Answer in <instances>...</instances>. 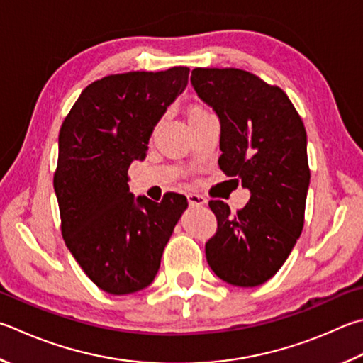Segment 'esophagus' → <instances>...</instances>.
Instances as JSON below:
<instances>
[{"label":"esophagus","mask_w":363,"mask_h":363,"mask_svg":"<svg viewBox=\"0 0 363 363\" xmlns=\"http://www.w3.org/2000/svg\"><path fill=\"white\" fill-rule=\"evenodd\" d=\"M187 200L190 206H203V204H206V199L200 194H189Z\"/></svg>","instance_id":"34e87169"}]
</instances>
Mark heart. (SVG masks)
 Listing matches in <instances>:
<instances>
[{
	"label": "heart",
	"mask_w": 363,
	"mask_h": 363,
	"mask_svg": "<svg viewBox=\"0 0 363 363\" xmlns=\"http://www.w3.org/2000/svg\"><path fill=\"white\" fill-rule=\"evenodd\" d=\"M204 113H208L206 108H203V106H194V108H190V111H189V117H194V116H199V114H204Z\"/></svg>",
	"instance_id": "b5f03b06"
}]
</instances>
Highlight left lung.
Wrapping results in <instances>:
<instances>
[{
  "label": "left lung",
  "instance_id": "obj_1",
  "mask_svg": "<svg viewBox=\"0 0 363 363\" xmlns=\"http://www.w3.org/2000/svg\"><path fill=\"white\" fill-rule=\"evenodd\" d=\"M190 81L220 118V169L250 190L235 214L209 201L217 230L206 242L208 263L228 284L260 286L287 260L305 223V125L284 90L249 71L195 68Z\"/></svg>",
  "mask_w": 363,
  "mask_h": 363
}]
</instances>
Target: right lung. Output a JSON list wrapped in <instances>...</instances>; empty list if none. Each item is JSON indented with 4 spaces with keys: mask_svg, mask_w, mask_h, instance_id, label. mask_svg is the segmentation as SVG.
<instances>
[{
    "mask_svg": "<svg viewBox=\"0 0 363 363\" xmlns=\"http://www.w3.org/2000/svg\"><path fill=\"white\" fill-rule=\"evenodd\" d=\"M187 67L109 74L82 90L62 123L54 189L62 235L101 291L127 295L154 281L163 249L187 199L135 201L131 162L143 160L150 133L189 81Z\"/></svg>",
    "mask_w": 363,
    "mask_h": 363,
    "instance_id": "add662e5",
    "label": "right lung"
}]
</instances>
